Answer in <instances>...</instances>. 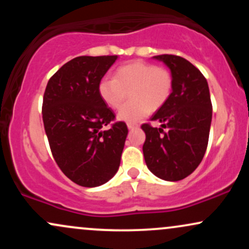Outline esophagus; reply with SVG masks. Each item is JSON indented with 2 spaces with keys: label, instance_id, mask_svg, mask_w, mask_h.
Here are the masks:
<instances>
[{
  "label": "esophagus",
  "instance_id": "1",
  "mask_svg": "<svg viewBox=\"0 0 249 249\" xmlns=\"http://www.w3.org/2000/svg\"><path fill=\"white\" fill-rule=\"evenodd\" d=\"M138 126H139L138 124H133V123H128V124H127L128 130H133V128H137Z\"/></svg>",
  "mask_w": 249,
  "mask_h": 249
}]
</instances>
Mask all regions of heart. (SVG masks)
<instances>
[{
  "label": "heart",
  "mask_w": 249,
  "mask_h": 249,
  "mask_svg": "<svg viewBox=\"0 0 249 249\" xmlns=\"http://www.w3.org/2000/svg\"><path fill=\"white\" fill-rule=\"evenodd\" d=\"M173 90V78L164 68L142 61L119 67L115 78L103 77L98 83L102 101L111 108H119L130 93L131 101L119 110L117 118L125 123H137L151 110H158L168 101Z\"/></svg>",
  "instance_id": "b5f03b06"
}]
</instances>
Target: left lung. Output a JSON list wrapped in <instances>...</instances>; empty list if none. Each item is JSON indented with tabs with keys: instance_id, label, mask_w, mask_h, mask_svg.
<instances>
[{
	"instance_id": "left-lung-1",
	"label": "left lung",
	"mask_w": 249,
	"mask_h": 249,
	"mask_svg": "<svg viewBox=\"0 0 249 249\" xmlns=\"http://www.w3.org/2000/svg\"><path fill=\"white\" fill-rule=\"evenodd\" d=\"M171 70L173 90L168 101L151 117L160 127L142 124L146 134L142 152L148 170L166 181L186 178L206 152L212 122V103L206 78L180 56L159 55Z\"/></svg>"
}]
</instances>
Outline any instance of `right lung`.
<instances>
[{"instance_id": "add662e5", "label": "right lung", "mask_w": 249, "mask_h": 249, "mask_svg": "<svg viewBox=\"0 0 249 249\" xmlns=\"http://www.w3.org/2000/svg\"><path fill=\"white\" fill-rule=\"evenodd\" d=\"M118 56H79L48 82L42 115L55 161L79 186L96 187L118 171L127 136L98 93V83Z\"/></svg>"}]
</instances>
